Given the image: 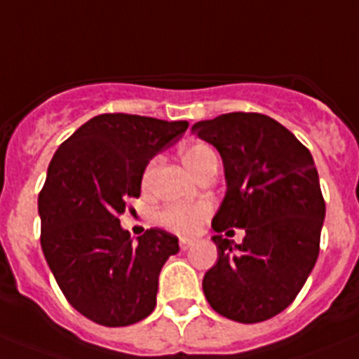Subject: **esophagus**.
Here are the masks:
<instances>
[{
    "label": "esophagus",
    "mask_w": 359,
    "mask_h": 359,
    "mask_svg": "<svg viewBox=\"0 0 359 359\" xmlns=\"http://www.w3.org/2000/svg\"><path fill=\"white\" fill-rule=\"evenodd\" d=\"M179 245H180V249H182V251H188V249L193 245V240H189V238H180V240H179Z\"/></svg>",
    "instance_id": "34e87169"
}]
</instances>
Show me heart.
Returning a JSON list of instances; mask_svg holds the SVG:
<instances>
[{"label":"heart","instance_id":"b5f03b06","mask_svg":"<svg viewBox=\"0 0 359 359\" xmlns=\"http://www.w3.org/2000/svg\"><path fill=\"white\" fill-rule=\"evenodd\" d=\"M215 157V151L210 146L201 144H189L182 149V161L184 164L189 168V170L198 175L202 168L208 164V161ZM158 161H151L148 164L144 171V177H142V184L148 186L154 179L155 171H157ZM211 208L210 204L205 202H197V204H170L166 205L164 210L158 213L157 220L162 227H166L170 231L177 233V235H195L198 231V227L202 226V222L205 220V217L210 215Z\"/></svg>","mask_w":359,"mask_h":359}]
</instances>
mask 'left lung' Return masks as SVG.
Segmentation results:
<instances>
[{
    "mask_svg": "<svg viewBox=\"0 0 359 359\" xmlns=\"http://www.w3.org/2000/svg\"><path fill=\"white\" fill-rule=\"evenodd\" d=\"M191 132L222 157L226 197L213 217L217 264L205 300L240 323L269 320L292 304L320 253L325 202L313 155L287 128L262 114L218 115ZM242 226V245L224 239Z\"/></svg>",
    "mask_w": 359,
    "mask_h": 359,
    "instance_id": "8db88e82",
    "label": "left lung"
}]
</instances>
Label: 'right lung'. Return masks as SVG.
Wrapping results in <instances>:
<instances>
[{
	"mask_svg": "<svg viewBox=\"0 0 359 359\" xmlns=\"http://www.w3.org/2000/svg\"><path fill=\"white\" fill-rule=\"evenodd\" d=\"M188 126L102 114L77 128L50 161L37 198L43 255L72 307L99 325H132L155 309L158 274L179 238L148 229L133 242L119 215L128 198L141 195L148 162Z\"/></svg>",
	"mask_w": 359,
	"mask_h": 359,
	"instance_id": "add662e5",
	"label": "right lung"
}]
</instances>
